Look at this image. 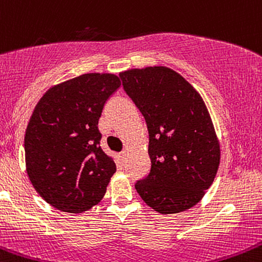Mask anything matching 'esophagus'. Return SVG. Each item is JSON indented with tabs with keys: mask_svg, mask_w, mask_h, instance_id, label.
Wrapping results in <instances>:
<instances>
[{
	"mask_svg": "<svg viewBox=\"0 0 262 262\" xmlns=\"http://www.w3.org/2000/svg\"><path fill=\"white\" fill-rule=\"evenodd\" d=\"M126 155H128V151H126V150H123V151H122V153H120V158H122V159H123V160H124V159H125V157H126Z\"/></svg>",
	"mask_w": 262,
	"mask_h": 262,
	"instance_id": "obj_1",
	"label": "esophagus"
}]
</instances>
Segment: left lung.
<instances>
[{
	"mask_svg": "<svg viewBox=\"0 0 262 262\" xmlns=\"http://www.w3.org/2000/svg\"><path fill=\"white\" fill-rule=\"evenodd\" d=\"M123 87L145 118L150 173L136 184L160 214L196 205L216 177L220 142L199 92L164 66L120 72Z\"/></svg>",
	"mask_w": 262,
	"mask_h": 262,
	"instance_id": "left-lung-1",
	"label": "left lung"
}]
</instances>
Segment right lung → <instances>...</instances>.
<instances>
[{
    "mask_svg": "<svg viewBox=\"0 0 262 262\" xmlns=\"http://www.w3.org/2000/svg\"><path fill=\"white\" fill-rule=\"evenodd\" d=\"M119 87L113 73H84L52 85L37 102L26 129V171L54 209L79 214L104 196L116 163L100 148L98 120Z\"/></svg>",
    "mask_w": 262,
    "mask_h": 262,
    "instance_id": "obj_1",
    "label": "right lung"
}]
</instances>
